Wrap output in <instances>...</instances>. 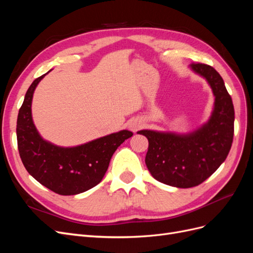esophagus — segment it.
Returning a JSON list of instances; mask_svg holds the SVG:
<instances>
[{
	"label": "esophagus",
	"instance_id": "34e87169",
	"mask_svg": "<svg viewBox=\"0 0 253 253\" xmlns=\"http://www.w3.org/2000/svg\"><path fill=\"white\" fill-rule=\"evenodd\" d=\"M137 128H138V126H131V129H132V131L133 132H136L137 131Z\"/></svg>",
	"mask_w": 253,
	"mask_h": 253
}]
</instances>
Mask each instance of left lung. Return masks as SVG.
Here are the masks:
<instances>
[{
  "mask_svg": "<svg viewBox=\"0 0 253 253\" xmlns=\"http://www.w3.org/2000/svg\"><path fill=\"white\" fill-rule=\"evenodd\" d=\"M191 68L208 81L215 96L212 116L197 131L188 135L142 129L149 140L145 165L156 180L177 188H192L215 172L231 149L234 108L220 75L208 64Z\"/></svg>",
  "mask_w": 253,
  "mask_h": 253,
  "instance_id": "left-lung-1",
  "label": "left lung"
}]
</instances>
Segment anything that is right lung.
<instances>
[{
	"mask_svg": "<svg viewBox=\"0 0 253 253\" xmlns=\"http://www.w3.org/2000/svg\"><path fill=\"white\" fill-rule=\"evenodd\" d=\"M45 75L32 83L19 111L20 157L27 172L52 192L60 195L85 192L102 180L114 152L133 133L124 129L73 148H61L43 140L33 122L32 101L36 86Z\"/></svg>",
	"mask_w": 253,
	"mask_h": 253,
	"instance_id": "obj_1",
	"label": "right lung"
}]
</instances>
